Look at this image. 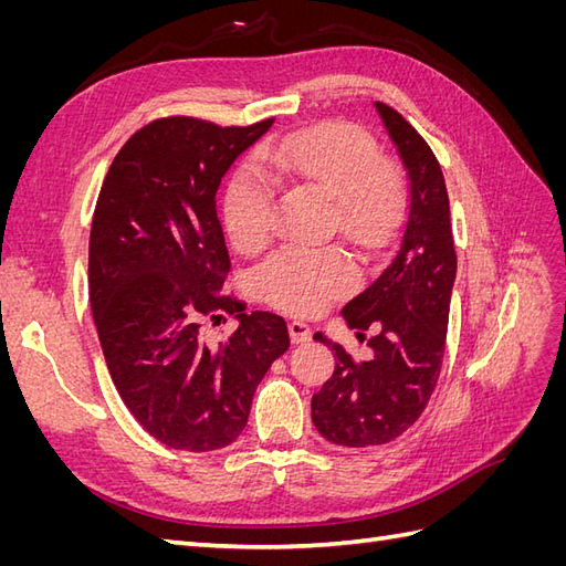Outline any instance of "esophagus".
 Masks as SVG:
<instances>
[{
  "instance_id": "obj_1",
  "label": "esophagus",
  "mask_w": 566,
  "mask_h": 566,
  "mask_svg": "<svg viewBox=\"0 0 566 566\" xmlns=\"http://www.w3.org/2000/svg\"><path fill=\"white\" fill-rule=\"evenodd\" d=\"M287 331H290V342H293V345H306V342L312 339V328L302 321H290Z\"/></svg>"
}]
</instances>
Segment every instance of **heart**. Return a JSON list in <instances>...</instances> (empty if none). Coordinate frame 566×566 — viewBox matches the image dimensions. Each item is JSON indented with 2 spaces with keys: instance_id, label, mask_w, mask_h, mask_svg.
Returning a JSON list of instances; mask_svg holds the SVG:
<instances>
[{
  "instance_id": "b5f03b06",
  "label": "heart",
  "mask_w": 566,
  "mask_h": 566,
  "mask_svg": "<svg viewBox=\"0 0 566 566\" xmlns=\"http://www.w3.org/2000/svg\"><path fill=\"white\" fill-rule=\"evenodd\" d=\"M262 168L273 181L335 198L337 227L354 245L368 250L385 241L399 208V179L364 129L321 125L287 134L266 144ZM263 174L252 165L235 169L221 200L224 231L243 254L260 252L271 238L273 186ZM352 285L354 273L335 250L285 248L256 271L262 297L302 316L321 312Z\"/></svg>"
}]
</instances>
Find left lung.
I'll use <instances>...</instances> for the list:
<instances>
[{
    "instance_id": "obj_1",
    "label": "left lung",
    "mask_w": 566,
    "mask_h": 566,
    "mask_svg": "<svg viewBox=\"0 0 566 566\" xmlns=\"http://www.w3.org/2000/svg\"><path fill=\"white\" fill-rule=\"evenodd\" d=\"M408 172V210L391 262L342 310L347 325L373 349L354 361L337 342L333 378L312 399V420L337 447H380L401 437L430 401L447 347L455 245L449 193L432 148L403 115L375 101Z\"/></svg>"
}]
</instances>
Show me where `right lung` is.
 <instances>
[{"instance_id": "1", "label": "right lung", "mask_w": 566, "mask_h": 566, "mask_svg": "<svg viewBox=\"0 0 566 566\" xmlns=\"http://www.w3.org/2000/svg\"><path fill=\"white\" fill-rule=\"evenodd\" d=\"M163 117L119 148L96 200L90 302L113 385L144 430L177 451H217L248 424L256 385L290 347L287 325L221 293L231 271L217 188L269 132ZM235 313L210 346L201 325Z\"/></svg>"}]
</instances>
